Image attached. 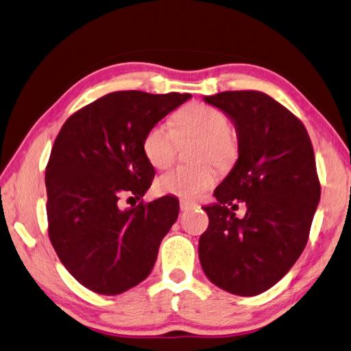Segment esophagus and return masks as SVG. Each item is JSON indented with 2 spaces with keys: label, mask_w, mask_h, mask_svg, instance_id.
<instances>
[{
  "label": "esophagus",
  "mask_w": 351,
  "mask_h": 351,
  "mask_svg": "<svg viewBox=\"0 0 351 351\" xmlns=\"http://www.w3.org/2000/svg\"><path fill=\"white\" fill-rule=\"evenodd\" d=\"M195 207L193 202L190 201H181V211H189Z\"/></svg>",
  "instance_id": "1"
}]
</instances>
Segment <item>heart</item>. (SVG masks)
<instances>
[{"label": "heart", "instance_id": "b5f03b06", "mask_svg": "<svg viewBox=\"0 0 351 351\" xmlns=\"http://www.w3.org/2000/svg\"><path fill=\"white\" fill-rule=\"evenodd\" d=\"M228 115L205 103H191L173 119V129L166 123H156L143 138V152L156 169L170 166L175 160L176 141L185 136H199L197 161L216 162L225 167L236 160L237 136L230 129ZM217 181V171L210 162L195 167H173L156 180V190L164 195L193 199L211 189Z\"/></svg>", "mask_w": 351, "mask_h": 351}]
</instances>
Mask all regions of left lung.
Here are the masks:
<instances>
[{
  "label": "left lung",
  "instance_id": "8db88e82",
  "mask_svg": "<svg viewBox=\"0 0 351 351\" xmlns=\"http://www.w3.org/2000/svg\"><path fill=\"white\" fill-rule=\"evenodd\" d=\"M204 100L234 123L239 158L215 190L217 202L204 207L210 222L199 260L213 285L252 297L278 283L304 251L321 196L312 141L303 123L265 93ZM237 200L247 205L243 219L228 208Z\"/></svg>",
  "mask_w": 351,
  "mask_h": 351
}]
</instances>
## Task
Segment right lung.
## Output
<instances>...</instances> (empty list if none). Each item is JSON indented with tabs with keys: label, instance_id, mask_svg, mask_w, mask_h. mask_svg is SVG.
<instances>
[{
	"label": "right lung",
	"instance_id": "1",
	"mask_svg": "<svg viewBox=\"0 0 351 351\" xmlns=\"http://www.w3.org/2000/svg\"><path fill=\"white\" fill-rule=\"evenodd\" d=\"M191 94L117 91L79 109L62 126L45 170L48 236L66 271L101 295L146 278L180 202L162 196L121 210L119 199L144 196L155 176L143 152L147 130Z\"/></svg>",
	"mask_w": 351,
	"mask_h": 351
}]
</instances>
